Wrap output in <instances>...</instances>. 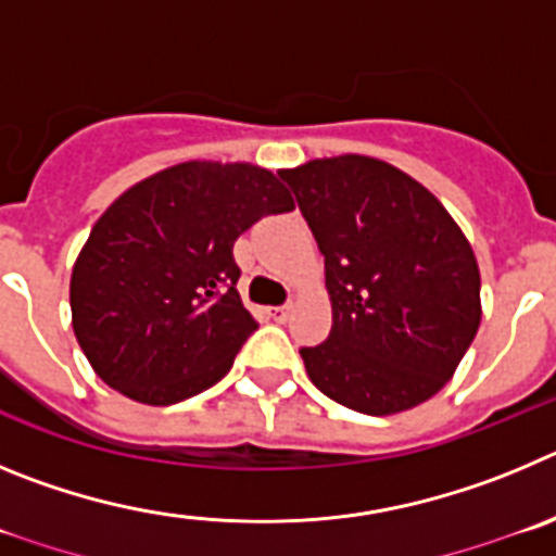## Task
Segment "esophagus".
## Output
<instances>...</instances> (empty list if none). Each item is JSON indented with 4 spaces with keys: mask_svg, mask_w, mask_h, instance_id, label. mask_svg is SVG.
<instances>
[{
    "mask_svg": "<svg viewBox=\"0 0 556 556\" xmlns=\"http://www.w3.org/2000/svg\"><path fill=\"white\" fill-rule=\"evenodd\" d=\"M290 309H293V307H290V304H282V307H274L271 309V318H274V321H279V324L288 321Z\"/></svg>",
    "mask_w": 556,
    "mask_h": 556,
    "instance_id": "1",
    "label": "esophagus"
}]
</instances>
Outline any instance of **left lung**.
<instances>
[{
  "mask_svg": "<svg viewBox=\"0 0 556 556\" xmlns=\"http://www.w3.org/2000/svg\"><path fill=\"white\" fill-rule=\"evenodd\" d=\"M327 268L332 329L302 349L315 388L365 415L432 399L482 321L479 266L448 210L418 179L368 154L279 168Z\"/></svg>",
  "mask_w": 556,
  "mask_h": 556,
  "instance_id": "8db88e82",
  "label": "left lung"
}]
</instances>
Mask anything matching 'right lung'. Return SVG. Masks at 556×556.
<instances>
[{"label":"right lung","mask_w":556,"mask_h":556,"mask_svg":"<svg viewBox=\"0 0 556 556\" xmlns=\"http://www.w3.org/2000/svg\"><path fill=\"white\" fill-rule=\"evenodd\" d=\"M293 207L277 174L254 163L185 160L127 188L93 224L68 285L74 334L97 377L152 407L227 377L257 329L232 247Z\"/></svg>","instance_id":"obj_1"}]
</instances>
